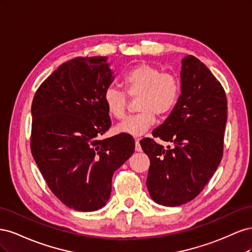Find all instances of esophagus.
I'll list each match as a JSON object with an SVG mask.
<instances>
[{
    "label": "esophagus",
    "instance_id": "1",
    "mask_svg": "<svg viewBox=\"0 0 252 252\" xmlns=\"http://www.w3.org/2000/svg\"><path fill=\"white\" fill-rule=\"evenodd\" d=\"M135 151H138V152H141L142 151V147H141V145H140V141L136 139L135 140Z\"/></svg>",
    "mask_w": 252,
    "mask_h": 252
}]
</instances>
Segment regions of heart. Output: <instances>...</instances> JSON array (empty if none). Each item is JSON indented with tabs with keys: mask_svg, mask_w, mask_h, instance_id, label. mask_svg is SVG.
<instances>
[{
	"mask_svg": "<svg viewBox=\"0 0 252 252\" xmlns=\"http://www.w3.org/2000/svg\"><path fill=\"white\" fill-rule=\"evenodd\" d=\"M122 84L128 95L139 96L138 110L141 112L118 124L116 130L133 136L146 133L156 123V114L162 117L171 112L181 94V84L177 75L162 72L158 67L147 63L135 65L129 69L124 74ZM103 100L111 117L117 120L125 117L127 98L124 93L109 87L105 90Z\"/></svg>",
	"mask_w": 252,
	"mask_h": 252,
	"instance_id": "heart-1",
	"label": "heart"
}]
</instances>
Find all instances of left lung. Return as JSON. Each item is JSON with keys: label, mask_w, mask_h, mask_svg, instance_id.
<instances>
[{"label": "left lung", "mask_w": 252, "mask_h": 252, "mask_svg": "<svg viewBox=\"0 0 252 252\" xmlns=\"http://www.w3.org/2000/svg\"><path fill=\"white\" fill-rule=\"evenodd\" d=\"M226 122L227 98L220 83L199 59L185 57L179 101L152 131L155 138L173 146L141 141L150 158L146 185L152 200L174 207L202 191L222 159Z\"/></svg>", "instance_id": "8db88e82"}]
</instances>
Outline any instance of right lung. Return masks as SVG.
<instances>
[{"instance_id":"right-lung-1","label":"right lung","mask_w":252,"mask_h":252,"mask_svg":"<svg viewBox=\"0 0 252 252\" xmlns=\"http://www.w3.org/2000/svg\"><path fill=\"white\" fill-rule=\"evenodd\" d=\"M113 80L107 57L75 58L41 84L32 101V157L51 191L78 211L104 207L114 171L134 151L126 133L98 140L111 125L103 95Z\"/></svg>"}]
</instances>
